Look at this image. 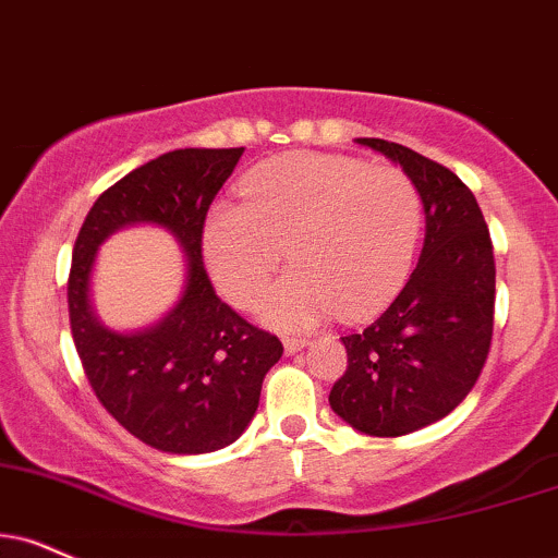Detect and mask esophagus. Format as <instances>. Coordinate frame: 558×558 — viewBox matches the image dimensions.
I'll return each instance as SVG.
<instances>
[{"label": "esophagus", "instance_id": "esophagus-1", "mask_svg": "<svg viewBox=\"0 0 558 558\" xmlns=\"http://www.w3.org/2000/svg\"><path fill=\"white\" fill-rule=\"evenodd\" d=\"M306 345H308V340H306V338H286V340H283V348H286V353H288V355L299 353L301 348H306Z\"/></svg>", "mask_w": 558, "mask_h": 558}]
</instances>
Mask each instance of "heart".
<instances>
[{
    "mask_svg": "<svg viewBox=\"0 0 558 558\" xmlns=\"http://www.w3.org/2000/svg\"><path fill=\"white\" fill-rule=\"evenodd\" d=\"M244 205H215L203 228L213 283L239 306L254 304L286 257L296 270L259 304L280 330H306L340 312L364 319L411 272L424 205L392 166L327 153H288L241 181Z\"/></svg>",
    "mask_w": 558,
    "mask_h": 558,
    "instance_id": "1",
    "label": "heart"
}]
</instances>
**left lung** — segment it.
Masks as SVG:
<instances>
[{
  "instance_id": "obj_1",
  "label": "left lung",
  "mask_w": 558,
  "mask_h": 558,
  "mask_svg": "<svg viewBox=\"0 0 558 558\" xmlns=\"http://www.w3.org/2000/svg\"><path fill=\"white\" fill-rule=\"evenodd\" d=\"M355 143L411 177L426 239L398 299L343 338L348 368L330 408L361 434L402 436L452 413L481 377L494 332V246L473 192L452 171L387 140Z\"/></svg>"
}]
</instances>
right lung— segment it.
<instances>
[{
	"label": "right lung",
	"mask_w": 558,
	"mask_h": 558,
	"mask_svg": "<svg viewBox=\"0 0 558 558\" xmlns=\"http://www.w3.org/2000/svg\"><path fill=\"white\" fill-rule=\"evenodd\" d=\"M244 147H184L158 156L109 186L80 228L66 283L70 327L100 405L132 436L171 454L223 449L244 434L262 379L283 355L275 335L215 296L203 265V228L215 194ZM134 222L166 227L187 254L180 304L153 328L117 333L92 312L97 246Z\"/></svg>",
	"instance_id": "1"
}]
</instances>
